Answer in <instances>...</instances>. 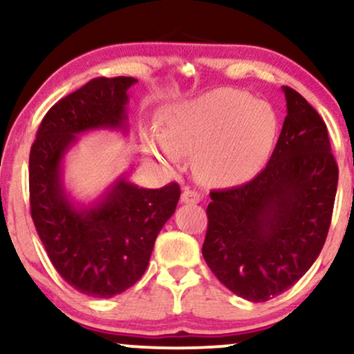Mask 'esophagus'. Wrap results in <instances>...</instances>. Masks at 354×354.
<instances>
[{
	"instance_id": "obj_1",
	"label": "esophagus",
	"mask_w": 354,
	"mask_h": 354,
	"mask_svg": "<svg viewBox=\"0 0 354 354\" xmlns=\"http://www.w3.org/2000/svg\"><path fill=\"white\" fill-rule=\"evenodd\" d=\"M181 201L188 203V205H196V203L201 201V194L191 188H185L181 193Z\"/></svg>"
}]
</instances>
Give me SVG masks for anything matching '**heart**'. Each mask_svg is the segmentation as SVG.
Listing matches in <instances>:
<instances>
[{
    "mask_svg": "<svg viewBox=\"0 0 354 354\" xmlns=\"http://www.w3.org/2000/svg\"><path fill=\"white\" fill-rule=\"evenodd\" d=\"M278 118L265 101L221 88L161 115L160 135L146 138L149 154L171 165L193 156L194 171L209 186L241 185L265 166L274 146Z\"/></svg>",
    "mask_w": 354,
    "mask_h": 354,
    "instance_id": "b5f03b06",
    "label": "heart"
}]
</instances>
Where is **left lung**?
<instances>
[{
  "instance_id": "left-lung-1",
  "label": "left lung",
  "mask_w": 354,
  "mask_h": 354,
  "mask_svg": "<svg viewBox=\"0 0 354 354\" xmlns=\"http://www.w3.org/2000/svg\"><path fill=\"white\" fill-rule=\"evenodd\" d=\"M288 115L270 161L251 181L213 189L203 258L214 276L253 303L284 293L323 250L338 188L324 121L283 86Z\"/></svg>"
}]
</instances>
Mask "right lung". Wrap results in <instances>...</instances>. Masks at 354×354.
Segmentation results:
<instances>
[{
	"label": "right lung",
	"instance_id": "add662e5",
	"mask_svg": "<svg viewBox=\"0 0 354 354\" xmlns=\"http://www.w3.org/2000/svg\"><path fill=\"white\" fill-rule=\"evenodd\" d=\"M129 76L95 78L50 108L30 151L31 218L48 258L80 293L111 298L131 288L148 268L154 239L171 218L180 185L138 188L121 178L106 196L78 209L61 185V160L76 135L126 128Z\"/></svg>",
	"mask_w": 354,
	"mask_h": 354
}]
</instances>
